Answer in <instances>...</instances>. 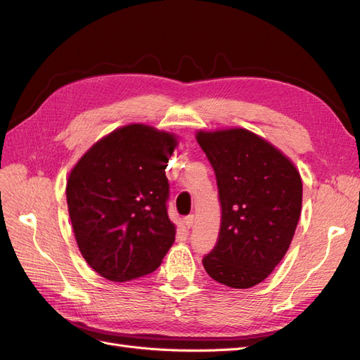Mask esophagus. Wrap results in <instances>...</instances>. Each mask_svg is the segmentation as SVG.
<instances>
[{
    "instance_id": "esophagus-1",
    "label": "esophagus",
    "mask_w": 360,
    "mask_h": 360,
    "mask_svg": "<svg viewBox=\"0 0 360 360\" xmlns=\"http://www.w3.org/2000/svg\"><path fill=\"white\" fill-rule=\"evenodd\" d=\"M193 214H189V216H186V217H184V219H183V225L184 226H186V228H192V225H193Z\"/></svg>"
}]
</instances>
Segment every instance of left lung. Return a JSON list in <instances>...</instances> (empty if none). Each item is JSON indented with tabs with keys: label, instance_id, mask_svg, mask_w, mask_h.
Returning a JSON list of instances; mask_svg holds the SVG:
<instances>
[{
	"label": "left lung",
	"instance_id": "obj_1",
	"mask_svg": "<svg viewBox=\"0 0 360 360\" xmlns=\"http://www.w3.org/2000/svg\"><path fill=\"white\" fill-rule=\"evenodd\" d=\"M222 207L219 240L202 261L230 288L263 282L284 258L302 212V179L279 148L243 127L198 130Z\"/></svg>",
	"mask_w": 360,
	"mask_h": 360
}]
</instances>
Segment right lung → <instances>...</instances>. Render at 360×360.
I'll return each mask as SVG.
<instances>
[{"label": "right lung", "instance_id": "add662e5", "mask_svg": "<svg viewBox=\"0 0 360 360\" xmlns=\"http://www.w3.org/2000/svg\"><path fill=\"white\" fill-rule=\"evenodd\" d=\"M179 136L143 123L112 130L70 169L66 198L79 252L102 278L155 271L176 240L165 168Z\"/></svg>", "mask_w": 360, "mask_h": 360}]
</instances>
